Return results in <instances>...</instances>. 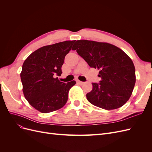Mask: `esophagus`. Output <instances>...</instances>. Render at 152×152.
<instances>
[{"label": "esophagus", "instance_id": "esophagus-1", "mask_svg": "<svg viewBox=\"0 0 152 152\" xmlns=\"http://www.w3.org/2000/svg\"><path fill=\"white\" fill-rule=\"evenodd\" d=\"M77 82L78 84H79V85H80V86L83 85V84H84V82H81V81H80V80H77Z\"/></svg>", "mask_w": 152, "mask_h": 152}]
</instances>
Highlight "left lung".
<instances>
[{
	"instance_id": "obj_1",
	"label": "left lung",
	"mask_w": 152,
	"mask_h": 152,
	"mask_svg": "<svg viewBox=\"0 0 152 152\" xmlns=\"http://www.w3.org/2000/svg\"><path fill=\"white\" fill-rule=\"evenodd\" d=\"M73 49L91 68L99 70L102 80L94 82L86 94L89 102L105 110L120 108L131 97L136 83L135 67L122 50L105 42L77 40Z\"/></svg>"
}]
</instances>
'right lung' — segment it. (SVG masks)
Instances as JSON below:
<instances>
[{"label":"right lung","instance_id":"1","mask_svg":"<svg viewBox=\"0 0 152 152\" xmlns=\"http://www.w3.org/2000/svg\"><path fill=\"white\" fill-rule=\"evenodd\" d=\"M75 40H66L40 48L27 58L20 74L25 98L36 110L49 113L62 108L68 100L69 90L75 80L60 82L65 57Z\"/></svg>","mask_w":152,"mask_h":152}]
</instances>
